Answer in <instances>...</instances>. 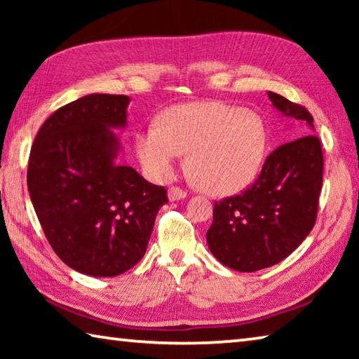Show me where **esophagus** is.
<instances>
[{
	"instance_id": "obj_1",
	"label": "esophagus",
	"mask_w": 359,
	"mask_h": 359,
	"mask_svg": "<svg viewBox=\"0 0 359 359\" xmlns=\"http://www.w3.org/2000/svg\"><path fill=\"white\" fill-rule=\"evenodd\" d=\"M168 196L171 201H179V199L187 198V191L182 190L180 187H171L168 191Z\"/></svg>"
}]
</instances>
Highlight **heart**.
I'll return each instance as SVG.
<instances>
[{"label": "heart", "instance_id": "obj_1", "mask_svg": "<svg viewBox=\"0 0 359 359\" xmlns=\"http://www.w3.org/2000/svg\"><path fill=\"white\" fill-rule=\"evenodd\" d=\"M263 120L220 101L188 102L166 109L137 135L142 166L154 180H168L180 154L199 188L217 196L239 193L257 179L266 155Z\"/></svg>", "mask_w": 359, "mask_h": 359}]
</instances>
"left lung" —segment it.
<instances>
[{"instance_id":"left-lung-1","label":"left lung","mask_w":359,"mask_h":359,"mask_svg":"<svg viewBox=\"0 0 359 359\" xmlns=\"http://www.w3.org/2000/svg\"><path fill=\"white\" fill-rule=\"evenodd\" d=\"M285 117L301 123L299 135L266 158L253 184L214 205L208 244L222 264L255 272L280 263L293 253L317 222L323 187V150L309 135L313 117L306 107L269 92Z\"/></svg>"}]
</instances>
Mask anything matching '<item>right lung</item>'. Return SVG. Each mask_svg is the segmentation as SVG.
<instances>
[{
  "mask_svg": "<svg viewBox=\"0 0 359 359\" xmlns=\"http://www.w3.org/2000/svg\"><path fill=\"white\" fill-rule=\"evenodd\" d=\"M125 95L95 93L57 109L34 137L27 184L58 258L87 276L114 277L141 261L165 187L115 163L111 128L126 125Z\"/></svg>",
  "mask_w": 359,
  "mask_h": 359,
  "instance_id": "1",
  "label": "right lung"
}]
</instances>
